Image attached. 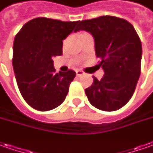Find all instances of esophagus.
Listing matches in <instances>:
<instances>
[{"instance_id": "obj_1", "label": "esophagus", "mask_w": 153, "mask_h": 153, "mask_svg": "<svg viewBox=\"0 0 153 153\" xmlns=\"http://www.w3.org/2000/svg\"><path fill=\"white\" fill-rule=\"evenodd\" d=\"M76 76H81L84 75V72H83L82 71H80V70L76 71Z\"/></svg>"}]
</instances>
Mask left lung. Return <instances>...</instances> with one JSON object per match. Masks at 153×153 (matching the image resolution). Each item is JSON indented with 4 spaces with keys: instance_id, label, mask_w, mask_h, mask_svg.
<instances>
[{
    "instance_id": "1",
    "label": "left lung",
    "mask_w": 153,
    "mask_h": 153,
    "mask_svg": "<svg viewBox=\"0 0 153 153\" xmlns=\"http://www.w3.org/2000/svg\"><path fill=\"white\" fill-rule=\"evenodd\" d=\"M77 30H86L94 39L95 53L105 71L100 81L86 88L93 106L105 111L122 108L131 99L137 84L142 47L132 25L114 16H101L81 21Z\"/></svg>"
}]
</instances>
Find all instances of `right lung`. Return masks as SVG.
<instances>
[{"mask_svg":"<svg viewBox=\"0 0 153 153\" xmlns=\"http://www.w3.org/2000/svg\"><path fill=\"white\" fill-rule=\"evenodd\" d=\"M79 23L36 18L16 35L13 48L15 77L22 96L32 108L50 111L65 100L76 72L56 73L53 58L61 55L63 40L78 31Z\"/></svg>","mask_w":153,"mask_h":153,"instance_id":"1","label":"right lung"}]
</instances>
